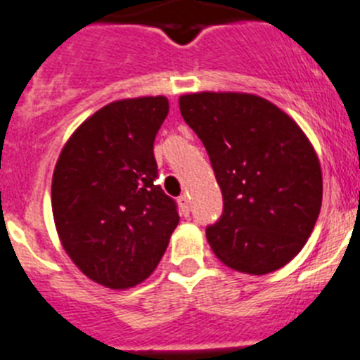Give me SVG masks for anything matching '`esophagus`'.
<instances>
[{
	"instance_id": "34e87169",
	"label": "esophagus",
	"mask_w": 360,
	"mask_h": 360,
	"mask_svg": "<svg viewBox=\"0 0 360 360\" xmlns=\"http://www.w3.org/2000/svg\"><path fill=\"white\" fill-rule=\"evenodd\" d=\"M177 204H179L183 215H190V199H188V195H181L179 199H177Z\"/></svg>"
}]
</instances>
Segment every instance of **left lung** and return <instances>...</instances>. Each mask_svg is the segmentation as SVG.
<instances>
[{"instance_id": "obj_1", "label": "left lung", "mask_w": 360, "mask_h": 360, "mask_svg": "<svg viewBox=\"0 0 360 360\" xmlns=\"http://www.w3.org/2000/svg\"><path fill=\"white\" fill-rule=\"evenodd\" d=\"M184 122L208 150L224 212L208 226L215 257L238 273L269 274L309 240L323 200V174L300 125L251 93L179 96Z\"/></svg>"}]
</instances>
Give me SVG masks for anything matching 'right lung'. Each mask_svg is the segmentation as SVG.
I'll return each mask as SVG.
<instances>
[{"instance_id": "1", "label": "right lung", "mask_w": 360, "mask_h": 360, "mask_svg": "<svg viewBox=\"0 0 360 360\" xmlns=\"http://www.w3.org/2000/svg\"><path fill=\"white\" fill-rule=\"evenodd\" d=\"M167 96L124 98L79 125L51 179V212L68 257L89 280L124 290L158 267L179 224L161 190L154 140Z\"/></svg>"}]
</instances>
